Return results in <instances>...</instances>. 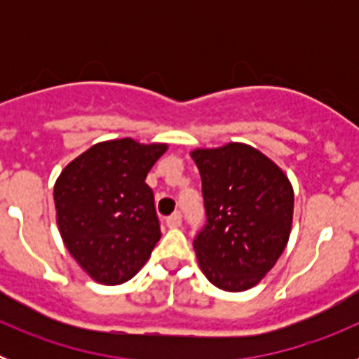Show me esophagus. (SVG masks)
I'll use <instances>...</instances> for the list:
<instances>
[{
    "mask_svg": "<svg viewBox=\"0 0 359 359\" xmlns=\"http://www.w3.org/2000/svg\"><path fill=\"white\" fill-rule=\"evenodd\" d=\"M165 223H167L169 228H177L182 224V214H180V212H174L172 215H169V217L165 219Z\"/></svg>",
    "mask_w": 359,
    "mask_h": 359,
    "instance_id": "34e87169",
    "label": "esophagus"
}]
</instances>
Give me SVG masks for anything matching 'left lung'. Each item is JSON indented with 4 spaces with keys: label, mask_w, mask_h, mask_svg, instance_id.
<instances>
[{
    "label": "left lung",
    "mask_w": 359,
    "mask_h": 359,
    "mask_svg": "<svg viewBox=\"0 0 359 359\" xmlns=\"http://www.w3.org/2000/svg\"><path fill=\"white\" fill-rule=\"evenodd\" d=\"M201 174L207 224L194 239L205 277L223 291L257 286L290 241L294 194L284 170L246 144L190 152Z\"/></svg>",
    "instance_id": "8db88e82"
}]
</instances>
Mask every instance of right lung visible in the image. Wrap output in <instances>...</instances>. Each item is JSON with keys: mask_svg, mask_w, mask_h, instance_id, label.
I'll return each mask as SVG.
<instances>
[{"mask_svg": "<svg viewBox=\"0 0 359 359\" xmlns=\"http://www.w3.org/2000/svg\"><path fill=\"white\" fill-rule=\"evenodd\" d=\"M167 149L133 138L100 142L57 177L53 201L62 243L95 282H128L160 241L154 194L145 177Z\"/></svg>", "mask_w": 359, "mask_h": 359, "instance_id": "add662e5", "label": "right lung"}]
</instances>
